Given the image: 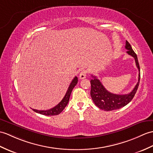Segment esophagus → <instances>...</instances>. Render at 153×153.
Masks as SVG:
<instances>
[{"label":"esophagus","mask_w":153,"mask_h":153,"mask_svg":"<svg viewBox=\"0 0 153 153\" xmlns=\"http://www.w3.org/2000/svg\"><path fill=\"white\" fill-rule=\"evenodd\" d=\"M87 76V71L86 70H82L81 72H80L79 74V79H85V77H86Z\"/></svg>","instance_id":"1"}]
</instances>
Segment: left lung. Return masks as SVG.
Returning a JSON list of instances; mask_svg holds the SVG:
<instances>
[{"label":"left lung","instance_id":"1","mask_svg":"<svg viewBox=\"0 0 153 153\" xmlns=\"http://www.w3.org/2000/svg\"><path fill=\"white\" fill-rule=\"evenodd\" d=\"M125 48L128 50L126 51L128 54L134 58L136 66L139 70L138 82L130 93L126 94H116L110 93L105 89V88L103 86L100 80L97 79V77L92 76L93 79L91 80V98L93 99L94 104L98 108L106 111L118 109L127 105L133 99L137 90L138 86H139L140 80V68L137 55L135 53L128 41H126Z\"/></svg>","mask_w":153,"mask_h":153}]
</instances>
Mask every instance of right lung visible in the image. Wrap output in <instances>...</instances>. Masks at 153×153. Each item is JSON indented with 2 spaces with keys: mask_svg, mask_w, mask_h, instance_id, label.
<instances>
[{
  "mask_svg": "<svg viewBox=\"0 0 153 153\" xmlns=\"http://www.w3.org/2000/svg\"><path fill=\"white\" fill-rule=\"evenodd\" d=\"M77 77L76 76L74 78V79L71 82L70 86L68 88V91H67L66 93L65 96V97L62 98V100L60 101L59 104L56 105L55 107H53V108L48 109V110H37V109H33V110L34 111L38 113H40L42 115H59V113H61L63 109L65 108L66 106L68 104V103L69 102V99L70 97V94L72 91L73 90V88H74V87L76 86L77 83Z\"/></svg>",
  "mask_w": 153,
  "mask_h": 153,
  "instance_id": "obj_1",
  "label": "right lung"
}]
</instances>
